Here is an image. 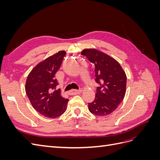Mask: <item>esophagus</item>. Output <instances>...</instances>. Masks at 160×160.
I'll use <instances>...</instances> for the list:
<instances>
[{
  "mask_svg": "<svg viewBox=\"0 0 160 160\" xmlns=\"http://www.w3.org/2000/svg\"><path fill=\"white\" fill-rule=\"evenodd\" d=\"M81 92V90H77V89H72L69 92V95H77L80 93Z\"/></svg>",
  "mask_w": 160,
  "mask_h": 160,
  "instance_id": "34e87169",
  "label": "esophagus"
}]
</instances>
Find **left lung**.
Listing matches in <instances>:
<instances>
[{"label":"left lung","instance_id":"1","mask_svg":"<svg viewBox=\"0 0 160 160\" xmlns=\"http://www.w3.org/2000/svg\"><path fill=\"white\" fill-rule=\"evenodd\" d=\"M94 64L97 87L95 98L88 103L91 113L105 116L118 108L126 91L127 77L119 62L112 57L94 49H86L81 52Z\"/></svg>","mask_w":160,"mask_h":160}]
</instances>
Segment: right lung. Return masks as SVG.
I'll return each instance as SVG.
<instances>
[{
  "instance_id": "1",
  "label": "right lung",
  "mask_w": 160,
  "mask_h": 160,
  "mask_svg": "<svg viewBox=\"0 0 160 160\" xmlns=\"http://www.w3.org/2000/svg\"><path fill=\"white\" fill-rule=\"evenodd\" d=\"M65 55V51H59L39 62L27 79L25 91L32 107L49 118L63 114L69 101L61 95L60 89H57L58 82L55 78Z\"/></svg>"
}]
</instances>
